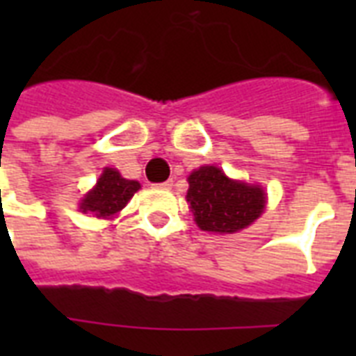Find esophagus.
Wrapping results in <instances>:
<instances>
[{
    "label": "esophagus",
    "instance_id": "esophagus-1",
    "mask_svg": "<svg viewBox=\"0 0 356 356\" xmlns=\"http://www.w3.org/2000/svg\"><path fill=\"white\" fill-rule=\"evenodd\" d=\"M156 186H159V188H172L173 186V179H168V181H164V183H161V184H156Z\"/></svg>",
    "mask_w": 356,
    "mask_h": 356
}]
</instances>
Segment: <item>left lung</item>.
<instances>
[{"label":"left lung","mask_w":356,"mask_h":356,"mask_svg":"<svg viewBox=\"0 0 356 356\" xmlns=\"http://www.w3.org/2000/svg\"><path fill=\"white\" fill-rule=\"evenodd\" d=\"M188 194L195 223L211 233H236L264 211V190L231 181L216 166H201L190 173Z\"/></svg>","instance_id":"left-lung-1"}]
</instances>
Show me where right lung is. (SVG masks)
Returning <instances> with one entry per match:
<instances>
[{
    "label": "right lung",
    "instance_id": "obj_1",
    "mask_svg": "<svg viewBox=\"0 0 356 356\" xmlns=\"http://www.w3.org/2000/svg\"><path fill=\"white\" fill-rule=\"evenodd\" d=\"M138 188L140 183L123 179L113 168H105L96 188L85 195L81 209L83 212H94L97 218L113 216L127 205V201Z\"/></svg>",
    "mask_w": 356,
    "mask_h": 356
}]
</instances>
